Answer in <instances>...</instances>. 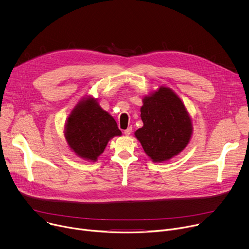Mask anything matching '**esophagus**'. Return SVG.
Instances as JSON below:
<instances>
[{
    "instance_id": "esophagus-1",
    "label": "esophagus",
    "mask_w": 249,
    "mask_h": 249,
    "mask_svg": "<svg viewBox=\"0 0 249 249\" xmlns=\"http://www.w3.org/2000/svg\"><path fill=\"white\" fill-rule=\"evenodd\" d=\"M131 133H132V128H131V127L127 128V129L124 131V134H125L126 136H129Z\"/></svg>"
}]
</instances>
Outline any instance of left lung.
<instances>
[{
    "mask_svg": "<svg viewBox=\"0 0 249 249\" xmlns=\"http://www.w3.org/2000/svg\"><path fill=\"white\" fill-rule=\"evenodd\" d=\"M143 127L134 134L154 162L179 155L189 144L193 125L181 98L168 87H160L142 99Z\"/></svg>",
    "mask_w": 249,
    "mask_h": 249,
    "instance_id": "8db88e82",
    "label": "left lung"
}]
</instances>
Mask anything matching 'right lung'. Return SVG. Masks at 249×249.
Listing matches in <instances>:
<instances>
[{
  "label": "right lung",
  "mask_w": 249,
  "mask_h": 249,
  "mask_svg": "<svg viewBox=\"0 0 249 249\" xmlns=\"http://www.w3.org/2000/svg\"><path fill=\"white\" fill-rule=\"evenodd\" d=\"M70 150L78 157L96 161L108 142L121 136L115 119L101 108L98 99L86 95L70 112L64 130Z\"/></svg>",
  "instance_id": "add662e5"
}]
</instances>
